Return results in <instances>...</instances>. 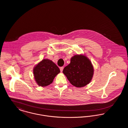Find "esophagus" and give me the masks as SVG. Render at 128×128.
<instances>
[{
    "label": "esophagus",
    "instance_id": "1",
    "mask_svg": "<svg viewBox=\"0 0 128 128\" xmlns=\"http://www.w3.org/2000/svg\"><path fill=\"white\" fill-rule=\"evenodd\" d=\"M64 68L63 66H62V67L60 68V70L61 72H62V70H64Z\"/></svg>",
    "mask_w": 128,
    "mask_h": 128
}]
</instances>
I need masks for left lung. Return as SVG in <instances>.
<instances>
[{
	"label": "left lung",
	"instance_id": "obj_1",
	"mask_svg": "<svg viewBox=\"0 0 128 128\" xmlns=\"http://www.w3.org/2000/svg\"><path fill=\"white\" fill-rule=\"evenodd\" d=\"M93 67L89 60L83 55H75L66 66L63 73L72 85L82 87L88 84L93 75Z\"/></svg>",
	"mask_w": 128,
	"mask_h": 128
}]
</instances>
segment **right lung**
<instances>
[{
    "mask_svg": "<svg viewBox=\"0 0 128 128\" xmlns=\"http://www.w3.org/2000/svg\"><path fill=\"white\" fill-rule=\"evenodd\" d=\"M60 72L58 66L48 59H44L33 70L35 80L41 86H46L52 84L55 76Z\"/></svg>",
    "mask_w": 128,
    "mask_h": 128,
    "instance_id": "obj_1",
    "label": "right lung"
}]
</instances>
